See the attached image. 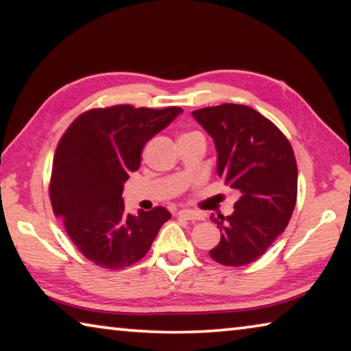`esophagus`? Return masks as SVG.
I'll list each match as a JSON object with an SVG mask.
<instances>
[{
  "label": "esophagus",
  "mask_w": 351,
  "mask_h": 351,
  "mask_svg": "<svg viewBox=\"0 0 351 351\" xmlns=\"http://www.w3.org/2000/svg\"><path fill=\"white\" fill-rule=\"evenodd\" d=\"M178 217L184 218V219H189V221H198V219H203V217H201L199 213L193 212V210H187V209L178 212Z\"/></svg>",
  "instance_id": "esophagus-1"
}]
</instances>
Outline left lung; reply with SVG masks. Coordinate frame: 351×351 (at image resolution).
Returning <instances> with one entry per match:
<instances>
[{
    "label": "left lung",
    "instance_id": "1",
    "mask_svg": "<svg viewBox=\"0 0 351 351\" xmlns=\"http://www.w3.org/2000/svg\"><path fill=\"white\" fill-rule=\"evenodd\" d=\"M217 147V171L240 199L232 215H212L221 240L209 251L224 266L260 258L280 235L297 199L293 147L269 119L251 106L223 104L192 112Z\"/></svg>",
    "mask_w": 351,
    "mask_h": 351
}]
</instances>
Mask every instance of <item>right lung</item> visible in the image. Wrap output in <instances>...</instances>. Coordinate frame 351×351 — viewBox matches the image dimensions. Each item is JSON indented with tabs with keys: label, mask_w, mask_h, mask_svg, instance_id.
I'll use <instances>...</instances> for the list:
<instances>
[{
	"label": "right lung",
	"mask_w": 351,
	"mask_h": 351,
	"mask_svg": "<svg viewBox=\"0 0 351 351\" xmlns=\"http://www.w3.org/2000/svg\"><path fill=\"white\" fill-rule=\"evenodd\" d=\"M182 112L114 105L85 111L58 142L49 184L51 204L77 249L105 269H122L152 247L171 213L162 206L125 212L122 192L141 165V152Z\"/></svg>",
	"instance_id": "add662e5"
}]
</instances>
